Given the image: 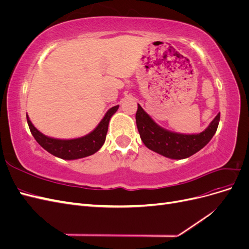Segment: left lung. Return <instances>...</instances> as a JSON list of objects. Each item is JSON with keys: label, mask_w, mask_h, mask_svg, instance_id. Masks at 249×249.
<instances>
[{"label": "left lung", "mask_w": 249, "mask_h": 249, "mask_svg": "<svg viewBox=\"0 0 249 249\" xmlns=\"http://www.w3.org/2000/svg\"><path fill=\"white\" fill-rule=\"evenodd\" d=\"M220 114L212 120L207 129L199 134H179L158 125L138 104L136 124L144 145L153 152L170 159H186L207 145L213 138L219 124Z\"/></svg>", "instance_id": "1"}]
</instances>
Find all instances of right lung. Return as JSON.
<instances>
[{"instance_id":"1","label":"right lung","mask_w":249,"mask_h":249,"mask_svg":"<svg viewBox=\"0 0 249 249\" xmlns=\"http://www.w3.org/2000/svg\"><path fill=\"white\" fill-rule=\"evenodd\" d=\"M118 107L117 105L108 110L106 115L91 133L76 139L64 140L48 137L36 129L28 115L27 122L33 137L47 152L64 160H76L93 155L103 146L105 140H106L110 118L117 111Z\"/></svg>"}]
</instances>
